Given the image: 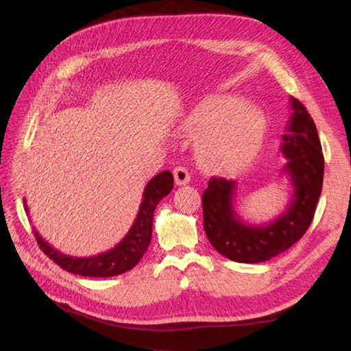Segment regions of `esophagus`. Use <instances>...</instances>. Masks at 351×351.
I'll list each match as a JSON object with an SVG mask.
<instances>
[{
	"label": "esophagus",
	"mask_w": 351,
	"mask_h": 351,
	"mask_svg": "<svg viewBox=\"0 0 351 351\" xmlns=\"http://www.w3.org/2000/svg\"><path fill=\"white\" fill-rule=\"evenodd\" d=\"M174 180L178 186H186L190 182V173L186 167H176L174 168Z\"/></svg>",
	"instance_id": "esophagus-1"
}]
</instances>
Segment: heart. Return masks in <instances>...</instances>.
<instances>
[{"label": "heart", "instance_id": "b5f03b06", "mask_svg": "<svg viewBox=\"0 0 351 351\" xmlns=\"http://www.w3.org/2000/svg\"><path fill=\"white\" fill-rule=\"evenodd\" d=\"M265 129L263 111L234 95L200 102L182 121L184 134L199 139L196 155L200 164L215 171L246 162L261 146Z\"/></svg>", "mask_w": 351, "mask_h": 351}]
</instances>
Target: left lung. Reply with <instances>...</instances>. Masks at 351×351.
<instances>
[{"label": "left lung", "mask_w": 351, "mask_h": 351, "mask_svg": "<svg viewBox=\"0 0 351 351\" xmlns=\"http://www.w3.org/2000/svg\"><path fill=\"white\" fill-rule=\"evenodd\" d=\"M293 110L280 151L281 168L289 176L293 195L280 217L267 224L244 222L236 210L234 180L210 178L202 195L206 237L222 256L240 263H258L291 247L309 228L324 182V154L316 125L300 101L290 98Z\"/></svg>", "instance_id": "obj_1"}]
</instances>
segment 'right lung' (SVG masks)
Segmentation results:
<instances>
[{
    "label": "right lung",
    "mask_w": 351,
    "mask_h": 351,
    "mask_svg": "<svg viewBox=\"0 0 351 351\" xmlns=\"http://www.w3.org/2000/svg\"><path fill=\"white\" fill-rule=\"evenodd\" d=\"M174 177L169 171H162L149 180L143 190V199L141 202L133 226L120 243L112 249L88 258H76L61 253L52 247L48 241L42 239L38 230H34L35 239L40 250L49 259L54 261L67 272L83 275V277H114L134 268L151 243L152 237V219L158 202L165 197L173 190ZM25 209L29 214L26 200L23 199Z\"/></svg>",
    "instance_id": "right-lung-1"
}]
</instances>
